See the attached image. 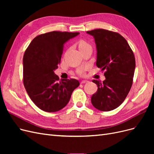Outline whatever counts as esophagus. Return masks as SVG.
I'll return each instance as SVG.
<instances>
[{
  "instance_id": "esophagus-1",
  "label": "esophagus",
  "mask_w": 154,
  "mask_h": 154,
  "mask_svg": "<svg viewBox=\"0 0 154 154\" xmlns=\"http://www.w3.org/2000/svg\"><path fill=\"white\" fill-rule=\"evenodd\" d=\"M87 82H88L87 80H82L80 83H81V84H83V83H87Z\"/></svg>"
}]
</instances>
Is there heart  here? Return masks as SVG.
<instances>
[{
	"label": "heart",
	"mask_w": 154,
	"mask_h": 154,
	"mask_svg": "<svg viewBox=\"0 0 154 154\" xmlns=\"http://www.w3.org/2000/svg\"><path fill=\"white\" fill-rule=\"evenodd\" d=\"M86 45H87V44L86 42H81L80 44H79V48L83 47V46H85ZM78 73L80 74H82H82H84V69H83V68L80 69L78 70Z\"/></svg>",
	"instance_id": "heart-1"
}]
</instances>
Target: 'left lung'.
<instances>
[{
    "label": "left lung",
    "instance_id": "1",
    "mask_svg": "<svg viewBox=\"0 0 154 154\" xmlns=\"http://www.w3.org/2000/svg\"><path fill=\"white\" fill-rule=\"evenodd\" d=\"M94 38L96 66L105 71V80H93L97 91L91 103L101 111L114 110L122 104L131 88L136 68L133 51L127 41L118 32L97 29L87 31Z\"/></svg>",
    "mask_w": 154,
    "mask_h": 154
}]
</instances>
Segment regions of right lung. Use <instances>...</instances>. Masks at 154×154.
Listing matches in <instances>:
<instances>
[{"label": "right lung", "instance_id": "right-lung-1", "mask_svg": "<svg viewBox=\"0 0 154 154\" xmlns=\"http://www.w3.org/2000/svg\"><path fill=\"white\" fill-rule=\"evenodd\" d=\"M79 34L49 32L36 36L26 50L23 82L31 100L41 110L54 112L62 109L80 85L75 79L60 81L54 72L61 61L64 45Z\"/></svg>", "mask_w": 154, "mask_h": 154}]
</instances>
